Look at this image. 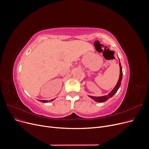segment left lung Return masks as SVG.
Wrapping results in <instances>:
<instances>
[{
	"label": "left lung",
	"instance_id": "obj_1",
	"mask_svg": "<svg viewBox=\"0 0 149 149\" xmlns=\"http://www.w3.org/2000/svg\"><path fill=\"white\" fill-rule=\"evenodd\" d=\"M119 66H120V76H119V79H118V81L116 85L115 86L114 88L112 89V90L108 95H103V96H99V97H95V96H92V95H88V97H90L91 99L94 100L95 102H106L107 100H108L109 98L112 97V96L117 93V91H118V90L119 89L120 86L121 85V81H122V77H123V72H122V67H121V65L120 59H119Z\"/></svg>",
	"mask_w": 149,
	"mask_h": 149
}]
</instances>
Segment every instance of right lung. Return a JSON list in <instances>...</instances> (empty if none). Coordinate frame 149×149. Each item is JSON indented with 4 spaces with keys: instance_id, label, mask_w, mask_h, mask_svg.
Listing matches in <instances>:
<instances>
[{
    "instance_id": "1",
    "label": "right lung",
    "mask_w": 149,
    "mask_h": 149,
    "mask_svg": "<svg viewBox=\"0 0 149 149\" xmlns=\"http://www.w3.org/2000/svg\"><path fill=\"white\" fill-rule=\"evenodd\" d=\"M55 99H52L51 100H39V101L40 102H42V103H47V102H52L53 100H54Z\"/></svg>"
}]
</instances>
